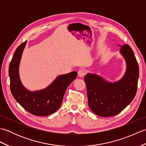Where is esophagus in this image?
Here are the masks:
<instances>
[{
    "mask_svg": "<svg viewBox=\"0 0 146 146\" xmlns=\"http://www.w3.org/2000/svg\"><path fill=\"white\" fill-rule=\"evenodd\" d=\"M86 73V71L84 70V69H80L79 70L78 72V76L80 77H82L84 76L85 75Z\"/></svg>",
    "mask_w": 146,
    "mask_h": 146,
    "instance_id": "obj_1",
    "label": "esophagus"
}]
</instances>
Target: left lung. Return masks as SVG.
<instances>
[{"mask_svg":"<svg viewBox=\"0 0 146 146\" xmlns=\"http://www.w3.org/2000/svg\"><path fill=\"white\" fill-rule=\"evenodd\" d=\"M120 51L127 64L122 79L110 83L95 74L88 73L84 77L88 106L98 116L116 115L131 104L137 92L139 71L134 52L128 44L122 46Z\"/></svg>","mask_w":146,"mask_h":146,"instance_id":"obj_1","label":"left lung"}]
</instances>
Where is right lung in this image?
<instances>
[{
  "mask_svg": "<svg viewBox=\"0 0 146 146\" xmlns=\"http://www.w3.org/2000/svg\"><path fill=\"white\" fill-rule=\"evenodd\" d=\"M27 41L18 46L9 65L10 88L14 98L24 109L34 115L46 116L54 113L63 102L68 86L77 76L76 71L61 75L51 84L39 91L30 92L22 85L19 66Z\"/></svg>",
  "mask_w": 146,
  "mask_h": 146,
  "instance_id": "right-lung-1",
  "label": "right lung"
}]
</instances>
